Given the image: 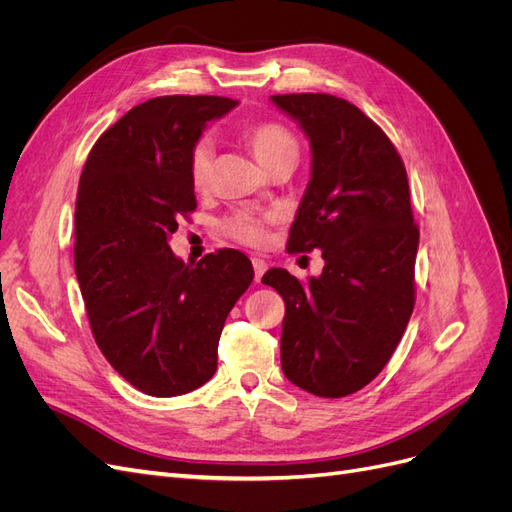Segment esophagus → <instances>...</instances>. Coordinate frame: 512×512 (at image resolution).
I'll return each instance as SVG.
<instances>
[{"instance_id":"34e87169","label":"esophagus","mask_w":512,"mask_h":512,"mask_svg":"<svg viewBox=\"0 0 512 512\" xmlns=\"http://www.w3.org/2000/svg\"><path fill=\"white\" fill-rule=\"evenodd\" d=\"M252 265H254V277H256V282H260V277L265 275V271H267V262L262 260V258H252Z\"/></svg>"}]
</instances>
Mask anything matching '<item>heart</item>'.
<instances>
[{
  "label": "heart",
  "mask_w": 512,
  "mask_h": 512,
  "mask_svg": "<svg viewBox=\"0 0 512 512\" xmlns=\"http://www.w3.org/2000/svg\"><path fill=\"white\" fill-rule=\"evenodd\" d=\"M247 147L252 149L256 160L269 168L277 160L288 156H299V143L288 128L275 121H258L247 126L243 132ZM213 164L211 138H198L190 151V181L196 190L207 188ZM273 220L271 213H260L252 209H237L222 220V230L230 239L245 245H262L267 241V222Z\"/></svg>",
  "instance_id": "heart-1"
}]
</instances>
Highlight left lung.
I'll use <instances>...</instances> for the list:
<instances>
[{"mask_svg":"<svg viewBox=\"0 0 512 512\" xmlns=\"http://www.w3.org/2000/svg\"><path fill=\"white\" fill-rule=\"evenodd\" d=\"M312 147V177L288 250H322L324 269L301 284L269 269L282 294V369L318 397L361 391L389 363L414 309L418 228L406 166L361 108L329 94L271 96Z\"/></svg>","mask_w":512,"mask_h":512,"instance_id":"left-lung-1","label":"left lung"}]
</instances>
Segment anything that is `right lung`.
<instances>
[{
	"instance_id": "1",
	"label": "right lung",
	"mask_w": 512,
	"mask_h": 512,
	"mask_svg": "<svg viewBox=\"0 0 512 512\" xmlns=\"http://www.w3.org/2000/svg\"><path fill=\"white\" fill-rule=\"evenodd\" d=\"M237 100L162 96L134 106L89 151L74 211V269L96 344L134 389L177 397L213 378L226 316L252 262L218 250L183 262L168 239L196 209L190 151Z\"/></svg>"
}]
</instances>
